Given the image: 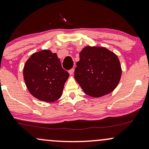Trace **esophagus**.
<instances>
[{
    "label": "esophagus",
    "mask_w": 149,
    "mask_h": 149,
    "mask_svg": "<svg viewBox=\"0 0 149 149\" xmlns=\"http://www.w3.org/2000/svg\"><path fill=\"white\" fill-rule=\"evenodd\" d=\"M74 69H71L69 71V73H70V75L74 74Z\"/></svg>",
    "instance_id": "obj_1"
}]
</instances>
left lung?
<instances>
[{
	"label": "left lung",
	"mask_w": 149,
	"mask_h": 149,
	"mask_svg": "<svg viewBox=\"0 0 149 149\" xmlns=\"http://www.w3.org/2000/svg\"><path fill=\"white\" fill-rule=\"evenodd\" d=\"M74 79L87 95L100 97L116 88L122 74L116 54L105 47L86 46L79 54Z\"/></svg>",
	"instance_id": "left-lung-1"
}]
</instances>
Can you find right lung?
Instances as JSON below:
<instances>
[{"label":"right lung","mask_w":149,"mask_h":149,"mask_svg":"<svg viewBox=\"0 0 149 149\" xmlns=\"http://www.w3.org/2000/svg\"><path fill=\"white\" fill-rule=\"evenodd\" d=\"M23 75L30 93L46 102L60 98L70 76L62 68L57 54L48 49L36 52L30 56L24 64Z\"/></svg>","instance_id":"1"}]
</instances>
